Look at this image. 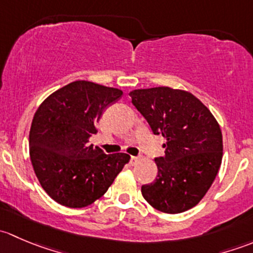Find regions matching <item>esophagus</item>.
<instances>
[{
	"instance_id": "esophagus-1",
	"label": "esophagus",
	"mask_w": 253,
	"mask_h": 253,
	"mask_svg": "<svg viewBox=\"0 0 253 253\" xmlns=\"http://www.w3.org/2000/svg\"><path fill=\"white\" fill-rule=\"evenodd\" d=\"M139 162H141V158L131 157V160H129V164H131V165H137Z\"/></svg>"
}]
</instances>
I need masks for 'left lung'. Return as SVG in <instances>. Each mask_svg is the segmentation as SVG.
<instances>
[{"label": "left lung", "instance_id": "obj_1", "mask_svg": "<svg viewBox=\"0 0 253 253\" xmlns=\"http://www.w3.org/2000/svg\"><path fill=\"white\" fill-rule=\"evenodd\" d=\"M129 95L153 133L167 139L165 155L155 159L157 178L142 186L143 197L163 213L193 208L211 188L223 159L218 121L200 99L182 89H134Z\"/></svg>", "mask_w": 253, "mask_h": 253}]
</instances>
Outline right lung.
<instances>
[{
    "label": "right lung",
    "mask_w": 253,
    "mask_h": 253,
    "mask_svg": "<svg viewBox=\"0 0 253 253\" xmlns=\"http://www.w3.org/2000/svg\"><path fill=\"white\" fill-rule=\"evenodd\" d=\"M121 89L76 81L48 95L38 108L29 132L33 169L45 192L68 208H83L104 196L131 157L105 154L89 145L104 109Z\"/></svg>",
    "instance_id": "1"
}]
</instances>
